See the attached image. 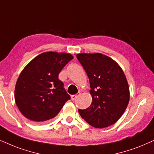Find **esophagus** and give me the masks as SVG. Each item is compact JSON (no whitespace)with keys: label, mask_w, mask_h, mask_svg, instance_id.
Masks as SVG:
<instances>
[{"label":"esophagus","mask_w":154,"mask_h":154,"mask_svg":"<svg viewBox=\"0 0 154 154\" xmlns=\"http://www.w3.org/2000/svg\"><path fill=\"white\" fill-rule=\"evenodd\" d=\"M79 94H76V95H71V100H75L77 98V97H78V96H79Z\"/></svg>","instance_id":"obj_1"}]
</instances>
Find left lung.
I'll use <instances>...</instances> for the list:
<instances>
[{"label": "left lung", "instance_id": "8db88e82", "mask_svg": "<svg viewBox=\"0 0 154 154\" xmlns=\"http://www.w3.org/2000/svg\"><path fill=\"white\" fill-rule=\"evenodd\" d=\"M76 57L90 81L91 105L79 109L83 119L95 128L115 124L125 112L129 101V88L122 68L100 53L78 54Z\"/></svg>", "mask_w": 154, "mask_h": 154}]
</instances>
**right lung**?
Wrapping results in <instances>:
<instances>
[{
    "mask_svg": "<svg viewBox=\"0 0 154 154\" xmlns=\"http://www.w3.org/2000/svg\"><path fill=\"white\" fill-rule=\"evenodd\" d=\"M73 59L71 54L47 51L24 68L16 82L15 100L26 118L39 123L52 119L70 100L59 74Z\"/></svg>",
    "mask_w": 154,
    "mask_h": 154,
    "instance_id": "add662e5",
    "label": "right lung"
}]
</instances>
